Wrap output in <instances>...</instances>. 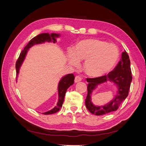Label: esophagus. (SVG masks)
<instances>
[{
    "label": "esophagus",
    "instance_id": "34e87169",
    "mask_svg": "<svg viewBox=\"0 0 146 146\" xmlns=\"http://www.w3.org/2000/svg\"><path fill=\"white\" fill-rule=\"evenodd\" d=\"M82 80V77L80 76L79 75H76L75 76V83H78L79 82H81Z\"/></svg>",
    "mask_w": 146,
    "mask_h": 146
}]
</instances>
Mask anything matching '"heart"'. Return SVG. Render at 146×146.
Wrapping results in <instances>:
<instances>
[{"mask_svg": "<svg viewBox=\"0 0 146 146\" xmlns=\"http://www.w3.org/2000/svg\"><path fill=\"white\" fill-rule=\"evenodd\" d=\"M119 56L116 46L97 39L83 40L68 52V60L72 65H78L85 60V70L92 76L107 73L115 64Z\"/></svg>", "mask_w": 146, "mask_h": 146, "instance_id": "obj_1", "label": "heart"}]
</instances>
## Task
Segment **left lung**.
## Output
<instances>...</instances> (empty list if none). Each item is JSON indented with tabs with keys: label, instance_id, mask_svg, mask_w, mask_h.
I'll return each instance as SVG.
<instances>
[{
	"label": "left lung",
	"instance_id": "1",
	"mask_svg": "<svg viewBox=\"0 0 146 146\" xmlns=\"http://www.w3.org/2000/svg\"><path fill=\"white\" fill-rule=\"evenodd\" d=\"M132 80L131 61L127 52L125 51L122 53L121 60L114 70L108 73V75L97 78H86V81L88 83L87 86L88 94L85 99L86 108L90 112L96 115H102L116 111L121 103L128 96ZM108 80L114 82L117 85L118 94L116 98L108 104L103 107H96L91 103L90 94L96 86Z\"/></svg>",
	"mask_w": 146,
	"mask_h": 146
}]
</instances>
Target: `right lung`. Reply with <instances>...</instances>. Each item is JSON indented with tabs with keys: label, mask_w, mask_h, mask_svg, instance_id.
I'll list each match as a JSON object with an SVG mask.
<instances>
[{
	"label": "right lung",
	"mask_w": 146,
	"mask_h": 146,
	"mask_svg": "<svg viewBox=\"0 0 146 146\" xmlns=\"http://www.w3.org/2000/svg\"><path fill=\"white\" fill-rule=\"evenodd\" d=\"M59 35L57 34L52 33L49 35L48 33H42L40 35L35 36L32 39L30 40V41L27 43V44L25 46V48L23 51L21 52L17 60L15 63V69H16V76H17L19 73V68L21 66V64L24 60V58L26 56V54L27 52V50L29 48L31 47L33 45L40 44V43L44 42L45 41L50 42L52 41L55 42L56 39L54 37H58ZM74 80H75V76L73 74H68L66 76H64L63 78L61 80V81L59 83L58 85V95H59V99L58 102L56 106L53 109L51 110L50 111H48L47 112L42 113V114L44 115H49V114H52L54 113H56L57 111L60 110V108L62 107V105L64 102V98L66 94V90L68 88L70 87L71 85H72L74 83Z\"/></svg>",
	"instance_id": "obj_1"
}]
</instances>
